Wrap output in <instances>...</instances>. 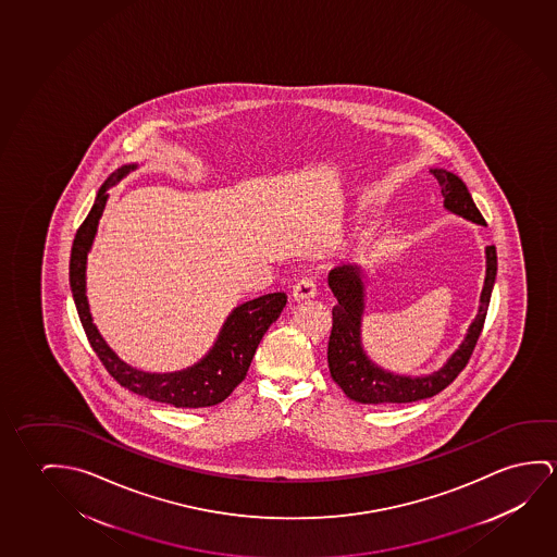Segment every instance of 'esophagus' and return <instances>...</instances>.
I'll return each mask as SVG.
<instances>
[{"label":"esophagus","mask_w":557,"mask_h":557,"mask_svg":"<svg viewBox=\"0 0 557 557\" xmlns=\"http://www.w3.org/2000/svg\"><path fill=\"white\" fill-rule=\"evenodd\" d=\"M312 297H317V280L310 277V275H305L293 285V299L307 300L312 299Z\"/></svg>","instance_id":"obj_1"}]
</instances>
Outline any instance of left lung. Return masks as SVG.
<instances>
[{"instance_id": "8db88e82", "label": "left lung", "mask_w": 557, "mask_h": 557, "mask_svg": "<svg viewBox=\"0 0 557 557\" xmlns=\"http://www.w3.org/2000/svg\"><path fill=\"white\" fill-rule=\"evenodd\" d=\"M442 188L444 206L461 215L465 220L479 225H486L479 208L472 200L471 193L455 173L445 172L440 168L430 170ZM497 274L496 247H486V280L480 293L479 314L469 325L459 349L447 359L442 369L426 376H401L387 370L380 369L367 357L360 342V324L364 312V282L359 265L343 264L334 268L327 275V285L337 299L332 314V334L327 343V367L335 384L342 387L345 395L357 403L367 405H385V403H412L434 397L459 376L467 362L471 359L476 347L486 312L490 297L494 289Z\"/></svg>"}]
</instances>
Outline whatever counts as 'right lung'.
<instances>
[{
    "instance_id": "obj_1",
    "label": "right lung",
    "mask_w": 557,
    "mask_h": 557,
    "mask_svg": "<svg viewBox=\"0 0 557 557\" xmlns=\"http://www.w3.org/2000/svg\"><path fill=\"white\" fill-rule=\"evenodd\" d=\"M133 170H137V163L121 165L117 172H113L106 180L96 195L92 210L86 215L85 222L81 223L73 240L71 260H69V283L77 305L81 324L85 327L88 343L92 345L98 359L102 360L106 370L112 374L117 384L127 387L128 392L148 397L152 401L168 403L173 407H185V409L212 407L222 403L225 397H230L233 389L245 380L248 367L257 352L258 343L264 337L268 327L282 314L287 295L268 293L258 299L239 305L225 320L214 347L195 367H188L180 372L152 374V372L133 369L127 362H123L108 347V343L103 342L102 335L92 324L88 300H86V257L92 247L98 222L106 208L108 188L117 185Z\"/></svg>"
}]
</instances>
